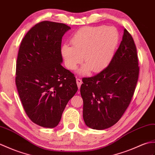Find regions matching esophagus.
I'll list each match as a JSON object with an SVG mask.
<instances>
[{"label":"esophagus","mask_w":155,"mask_h":155,"mask_svg":"<svg viewBox=\"0 0 155 155\" xmlns=\"http://www.w3.org/2000/svg\"><path fill=\"white\" fill-rule=\"evenodd\" d=\"M76 83H77V85H78V88L80 89V87H81V84H82V81H81V79H80V78H77V79H76Z\"/></svg>","instance_id":"obj_1"}]
</instances>
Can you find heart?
Returning a JSON list of instances; mask_svg holds the SVG:
<instances>
[{
  "mask_svg": "<svg viewBox=\"0 0 155 155\" xmlns=\"http://www.w3.org/2000/svg\"><path fill=\"white\" fill-rule=\"evenodd\" d=\"M70 41L72 46L64 44L61 50L65 66L75 70L84 60L85 64L80 72L87 74L90 70L101 71L108 66L117 46L119 33L114 27H84Z\"/></svg>",
  "mask_w": 155,
  "mask_h": 155,
  "instance_id": "heart-1",
  "label": "heart"
}]
</instances>
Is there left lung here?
Listing matches in <instances>:
<instances>
[{
  "mask_svg": "<svg viewBox=\"0 0 155 155\" xmlns=\"http://www.w3.org/2000/svg\"><path fill=\"white\" fill-rule=\"evenodd\" d=\"M123 40L109 66L91 78H84L80 93L83 117L91 129L103 130L115 125L128 107L139 74L137 48L125 28Z\"/></svg>",
  "mask_w": 155,
  "mask_h": 155,
  "instance_id": "obj_1",
  "label": "left lung"
}]
</instances>
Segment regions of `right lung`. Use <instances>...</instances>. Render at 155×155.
I'll return each mask as SVG.
<instances>
[{"label": "right lung", "instance_id": "obj_1", "mask_svg": "<svg viewBox=\"0 0 155 155\" xmlns=\"http://www.w3.org/2000/svg\"><path fill=\"white\" fill-rule=\"evenodd\" d=\"M70 27L42 21L26 33L20 44L15 82L30 119L46 128L56 127L69 100L78 91L74 74L61 65V39Z\"/></svg>", "mask_w": 155, "mask_h": 155}]
</instances>
